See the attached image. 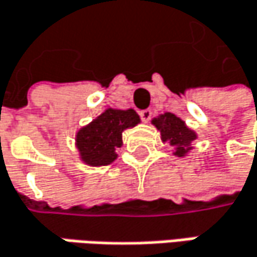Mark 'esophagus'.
<instances>
[{"label": "esophagus", "instance_id": "1", "mask_svg": "<svg viewBox=\"0 0 257 257\" xmlns=\"http://www.w3.org/2000/svg\"><path fill=\"white\" fill-rule=\"evenodd\" d=\"M140 116H141V119H143V122H148L150 119H151V116H153V112L150 110V109H144L140 112Z\"/></svg>", "mask_w": 257, "mask_h": 257}]
</instances>
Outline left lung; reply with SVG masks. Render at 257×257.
I'll list each match as a JSON object with an SVG mask.
<instances>
[{"label":"left lung","mask_w":257,"mask_h":257,"mask_svg":"<svg viewBox=\"0 0 257 257\" xmlns=\"http://www.w3.org/2000/svg\"><path fill=\"white\" fill-rule=\"evenodd\" d=\"M153 125L161 134V141L169 143L174 147V156L185 157L192 150V145L196 140V134L186 126V123L173 113L160 114L153 119Z\"/></svg>","instance_id":"1"}]
</instances>
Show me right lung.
Listing matches in <instances>:
<instances>
[{"label": "right lung", "mask_w": 257, "mask_h": 257, "mask_svg": "<svg viewBox=\"0 0 257 257\" xmlns=\"http://www.w3.org/2000/svg\"><path fill=\"white\" fill-rule=\"evenodd\" d=\"M138 123L140 116L134 109H106L77 132L75 145L80 159L93 167L110 164L117 157L116 150L122 147V132Z\"/></svg>", "instance_id": "1"}]
</instances>
